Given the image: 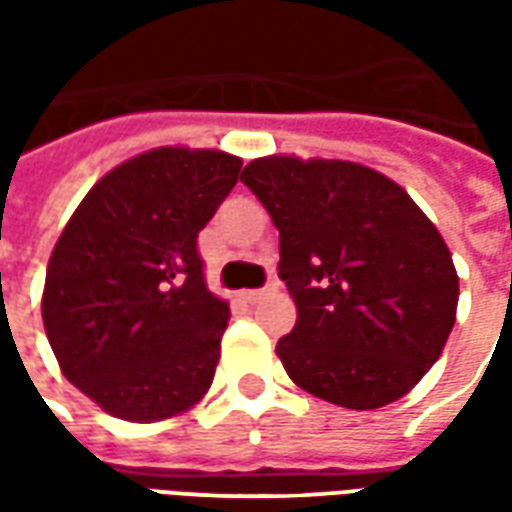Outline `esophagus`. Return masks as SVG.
<instances>
[{"mask_svg": "<svg viewBox=\"0 0 512 512\" xmlns=\"http://www.w3.org/2000/svg\"><path fill=\"white\" fill-rule=\"evenodd\" d=\"M277 288H279V282H277V279H271L266 288L249 290V293H244V299L246 301H257V299H263V296H268V293H274V290H277Z\"/></svg>", "mask_w": 512, "mask_h": 512, "instance_id": "obj_1", "label": "esophagus"}]
</instances>
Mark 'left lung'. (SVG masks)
<instances>
[{
  "mask_svg": "<svg viewBox=\"0 0 512 512\" xmlns=\"http://www.w3.org/2000/svg\"><path fill=\"white\" fill-rule=\"evenodd\" d=\"M241 180L279 230L296 326L277 356L304 392L381 408L439 359L458 274L439 230L395 180L354 161L266 156Z\"/></svg>",
  "mask_w": 512,
  "mask_h": 512,
  "instance_id": "8db88e82",
  "label": "left lung"
}]
</instances>
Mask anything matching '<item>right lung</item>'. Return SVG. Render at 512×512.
<instances>
[{
    "instance_id": "add662e5",
    "label": "right lung",
    "mask_w": 512,
    "mask_h": 512,
    "mask_svg": "<svg viewBox=\"0 0 512 512\" xmlns=\"http://www.w3.org/2000/svg\"><path fill=\"white\" fill-rule=\"evenodd\" d=\"M241 158L158 147L87 191L51 252L43 326L62 373L106 414L175 417L213 381L227 301L202 274L197 235Z\"/></svg>"
}]
</instances>
